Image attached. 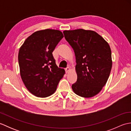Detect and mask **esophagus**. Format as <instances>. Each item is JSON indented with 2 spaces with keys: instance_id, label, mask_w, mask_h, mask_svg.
Returning <instances> with one entry per match:
<instances>
[{
  "instance_id": "34e87169",
  "label": "esophagus",
  "mask_w": 131,
  "mask_h": 131,
  "mask_svg": "<svg viewBox=\"0 0 131 131\" xmlns=\"http://www.w3.org/2000/svg\"><path fill=\"white\" fill-rule=\"evenodd\" d=\"M70 68H69V67L66 68L65 69V71H66V73H68L70 71Z\"/></svg>"
}]
</instances>
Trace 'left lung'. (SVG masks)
<instances>
[{
	"label": "left lung",
	"mask_w": 131,
	"mask_h": 131,
	"mask_svg": "<svg viewBox=\"0 0 131 131\" xmlns=\"http://www.w3.org/2000/svg\"><path fill=\"white\" fill-rule=\"evenodd\" d=\"M63 32L76 58L77 81L72 85L74 92L85 98L96 96L106 84L112 70L109 44L92 30L80 29Z\"/></svg>",
	"instance_id": "left-lung-1"
}]
</instances>
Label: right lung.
Returning a JSON list of instances; mask_svg holds the SVG:
<instances>
[{
	"instance_id": "1",
	"label": "right lung",
	"mask_w": 131,
	"mask_h": 131,
	"mask_svg": "<svg viewBox=\"0 0 131 131\" xmlns=\"http://www.w3.org/2000/svg\"><path fill=\"white\" fill-rule=\"evenodd\" d=\"M63 37L60 30H39L27 38L19 50L22 80L30 93L47 97L54 93L65 71L56 64L52 52Z\"/></svg>"
}]
</instances>
